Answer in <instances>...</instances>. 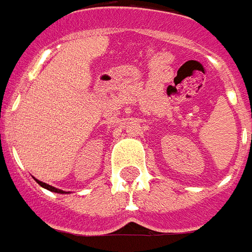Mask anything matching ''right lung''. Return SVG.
<instances>
[{
    "label": "right lung",
    "mask_w": 252,
    "mask_h": 252,
    "mask_svg": "<svg viewBox=\"0 0 252 252\" xmlns=\"http://www.w3.org/2000/svg\"><path fill=\"white\" fill-rule=\"evenodd\" d=\"M35 181L37 182V184H39V185L41 186V188H44V189L50 190V191H54V193H59V194H66V193H67V191H64V190L57 189V188H54V186L48 185V184H44V182H41V181L36 180V178H35Z\"/></svg>",
    "instance_id": "add662e5"
}]
</instances>
